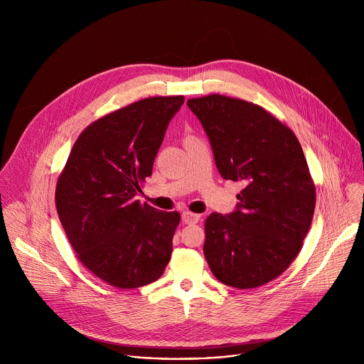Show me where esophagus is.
Here are the masks:
<instances>
[{
    "mask_svg": "<svg viewBox=\"0 0 364 364\" xmlns=\"http://www.w3.org/2000/svg\"><path fill=\"white\" fill-rule=\"evenodd\" d=\"M200 215H196V213H191V212H183L181 215V220L186 223V225H193V223H197L200 220Z\"/></svg>",
    "mask_w": 364,
    "mask_h": 364,
    "instance_id": "esophagus-1",
    "label": "esophagus"
}]
</instances>
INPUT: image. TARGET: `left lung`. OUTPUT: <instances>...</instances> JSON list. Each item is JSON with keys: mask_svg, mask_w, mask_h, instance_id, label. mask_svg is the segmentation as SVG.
<instances>
[{"mask_svg": "<svg viewBox=\"0 0 364 364\" xmlns=\"http://www.w3.org/2000/svg\"><path fill=\"white\" fill-rule=\"evenodd\" d=\"M225 180L243 181L232 213L205 220V261L240 289L279 277L313 220L316 187L294 132L261 107L222 95L188 99Z\"/></svg>", "mask_w": 364, "mask_h": 364, "instance_id": "1", "label": "left lung"}]
</instances>
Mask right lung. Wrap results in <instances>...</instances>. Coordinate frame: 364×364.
I'll return each mask as SVG.
<instances>
[{"label": "right lung", "instance_id": "add662e5", "mask_svg": "<svg viewBox=\"0 0 364 364\" xmlns=\"http://www.w3.org/2000/svg\"><path fill=\"white\" fill-rule=\"evenodd\" d=\"M184 96L146 97L89 125L56 187V207L79 261L122 289L157 281L173 252L177 212L136 200Z\"/></svg>", "mask_w": 364, "mask_h": 364}]
</instances>
